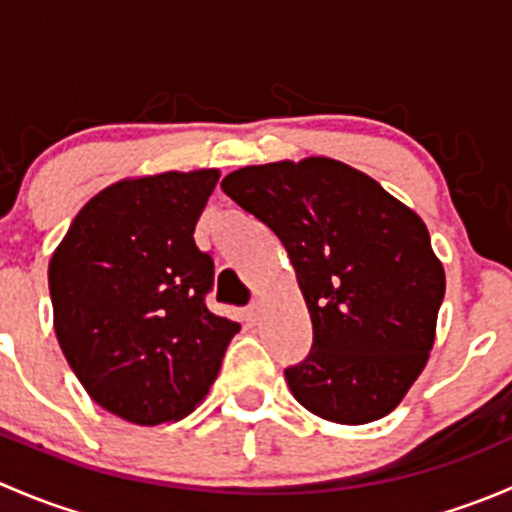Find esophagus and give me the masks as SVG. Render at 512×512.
Instances as JSON below:
<instances>
[{
    "instance_id": "1",
    "label": "esophagus",
    "mask_w": 512,
    "mask_h": 512,
    "mask_svg": "<svg viewBox=\"0 0 512 512\" xmlns=\"http://www.w3.org/2000/svg\"><path fill=\"white\" fill-rule=\"evenodd\" d=\"M247 319H250V322H257V319H260V302H252V307L247 309Z\"/></svg>"
}]
</instances>
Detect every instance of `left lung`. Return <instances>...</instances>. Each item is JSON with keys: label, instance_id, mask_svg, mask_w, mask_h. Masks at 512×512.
Masks as SVG:
<instances>
[{"label": "left lung", "instance_id": "8db88e82", "mask_svg": "<svg viewBox=\"0 0 512 512\" xmlns=\"http://www.w3.org/2000/svg\"><path fill=\"white\" fill-rule=\"evenodd\" d=\"M223 190L280 237L309 309L312 352L285 369L294 399L344 426L391 414L426 369L446 292L426 223L324 156L245 165Z\"/></svg>", "mask_w": 512, "mask_h": 512}]
</instances>
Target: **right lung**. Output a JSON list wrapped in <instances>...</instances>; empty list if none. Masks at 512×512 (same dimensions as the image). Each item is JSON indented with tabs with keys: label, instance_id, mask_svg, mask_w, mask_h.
<instances>
[{
	"label": "right lung",
	"instance_id": "right-lung-1",
	"mask_svg": "<svg viewBox=\"0 0 512 512\" xmlns=\"http://www.w3.org/2000/svg\"><path fill=\"white\" fill-rule=\"evenodd\" d=\"M218 180V168L118 180L51 255L61 352L98 406L136 426L195 411L240 332L205 307L213 260L193 240Z\"/></svg>",
	"mask_w": 512,
	"mask_h": 512
}]
</instances>
